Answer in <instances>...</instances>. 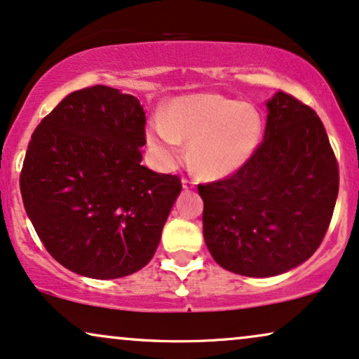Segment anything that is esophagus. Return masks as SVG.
Masks as SVG:
<instances>
[{"label": "esophagus", "mask_w": 359, "mask_h": 359, "mask_svg": "<svg viewBox=\"0 0 359 359\" xmlns=\"http://www.w3.org/2000/svg\"><path fill=\"white\" fill-rule=\"evenodd\" d=\"M181 183H183L184 189H189V188L194 187V181L189 180V178H183V180H181Z\"/></svg>", "instance_id": "34e87169"}]
</instances>
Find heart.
Returning <instances> with one entry per match:
<instances>
[{"label":"heart","instance_id":"1","mask_svg":"<svg viewBox=\"0 0 359 359\" xmlns=\"http://www.w3.org/2000/svg\"><path fill=\"white\" fill-rule=\"evenodd\" d=\"M264 135V119L253 104L216 93L181 96L154 121L148 143L166 168L184 158L181 141L189 143V161L208 180L226 178L250 161Z\"/></svg>","mask_w":359,"mask_h":359}]
</instances>
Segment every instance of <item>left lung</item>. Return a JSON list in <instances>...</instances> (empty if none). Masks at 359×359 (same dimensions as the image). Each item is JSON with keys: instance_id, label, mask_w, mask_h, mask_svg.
I'll return each instance as SVG.
<instances>
[{"instance_id": "obj_1", "label": "left lung", "mask_w": 359, "mask_h": 359, "mask_svg": "<svg viewBox=\"0 0 359 359\" xmlns=\"http://www.w3.org/2000/svg\"><path fill=\"white\" fill-rule=\"evenodd\" d=\"M266 106L264 140L250 161L198 187L213 259L253 278L286 273L315 253L339 189L338 161L315 109L285 91Z\"/></svg>"}]
</instances>
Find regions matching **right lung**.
<instances>
[{
	"label": "right lung",
	"instance_id": "1",
	"mask_svg": "<svg viewBox=\"0 0 359 359\" xmlns=\"http://www.w3.org/2000/svg\"><path fill=\"white\" fill-rule=\"evenodd\" d=\"M144 125L138 98L96 85L61 100L31 136L21 198L69 271L114 280L151 261L181 180L141 165Z\"/></svg>",
	"mask_w": 359,
	"mask_h": 359
}]
</instances>
